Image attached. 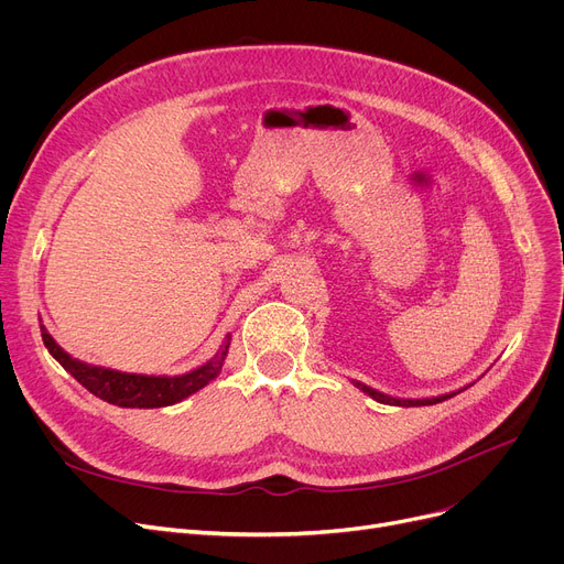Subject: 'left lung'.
I'll return each mask as SVG.
<instances>
[{
	"mask_svg": "<svg viewBox=\"0 0 564 564\" xmlns=\"http://www.w3.org/2000/svg\"><path fill=\"white\" fill-rule=\"evenodd\" d=\"M351 383H354V387H357L359 391L368 393L372 400H377V402H381V404H393V406H427V404H436V402L448 400V398H453V395H457V393H462V391H464V389H459V391H455V393H446V395H438V398L402 400V398H391V395H387V393H379V391H375V389L366 387V383H361V381H357V379H351Z\"/></svg>",
	"mask_w": 564,
	"mask_h": 564,
	"instance_id": "obj_1",
	"label": "left lung"
}]
</instances>
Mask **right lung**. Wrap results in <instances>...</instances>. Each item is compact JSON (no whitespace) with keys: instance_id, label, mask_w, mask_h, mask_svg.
<instances>
[{"instance_id":"right-lung-1","label":"right lung","mask_w":564,"mask_h":564,"mask_svg":"<svg viewBox=\"0 0 564 564\" xmlns=\"http://www.w3.org/2000/svg\"><path fill=\"white\" fill-rule=\"evenodd\" d=\"M41 336L52 357L68 370L86 391H91L96 398L126 406V409H160L175 402H183L192 393L207 387L224 368L230 334L226 336L224 345L210 361L185 372V375H134V372H118L102 366L84 364L79 359H73L66 349L56 345V340L50 336V332L41 324Z\"/></svg>"}]
</instances>
